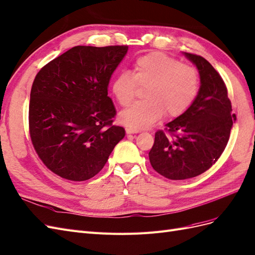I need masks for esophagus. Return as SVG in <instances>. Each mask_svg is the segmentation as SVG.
Wrapping results in <instances>:
<instances>
[{
	"label": "esophagus",
	"instance_id": "esophagus-1",
	"mask_svg": "<svg viewBox=\"0 0 255 255\" xmlns=\"http://www.w3.org/2000/svg\"><path fill=\"white\" fill-rule=\"evenodd\" d=\"M127 134H134V133H138V129H134V128H126Z\"/></svg>",
	"mask_w": 255,
	"mask_h": 255
}]
</instances>
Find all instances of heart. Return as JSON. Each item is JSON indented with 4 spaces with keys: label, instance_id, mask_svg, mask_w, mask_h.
Wrapping results in <instances>:
<instances>
[{
    "label": "heart",
    "instance_id": "b5f03b06",
    "mask_svg": "<svg viewBox=\"0 0 255 255\" xmlns=\"http://www.w3.org/2000/svg\"><path fill=\"white\" fill-rule=\"evenodd\" d=\"M139 87H144L143 98L122 112V124L141 129L152 126L165 113L166 117L176 118L186 113L195 102L200 78L197 69L159 51L138 57L131 72L118 74L111 84L117 102L127 108L134 101Z\"/></svg>",
    "mask_w": 255,
    "mask_h": 255
}]
</instances>
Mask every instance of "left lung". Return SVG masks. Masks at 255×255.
I'll return each mask as SVG.
<instances>
[{
	"label": "left lung",
	"instance_id": "8db88e82",
	"mask_svg": "<svg viewBox=\"0 0 255 255\" xmlns=\"http://www.w3.org/2000/svg\"><path fill=\"white\" fill-rule=\"evenodd\" d=\"M184 55L198 68V96L186 113L156 131L148 153L153 169L172 180L196 177L211 168L225 151L236 120L221 75L201 56Z\"/></svg>",
	"mask_w": 255,
	"mask_h": 255
}]
</instances>
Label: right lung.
<instances>
[{"label":"right lung","mask_w":255,"mask_h":255,"mask_svg":"<svg viewBox=\"0 0 255 255\" xmlns=\"http://www.w3.org/2000/svg\"><path fill=\"white\" fill-rule=\"evenodd\" d=\"M128 45L75 46L34 78L28 111L31 143L46 168L72 181L98 174L125 137L113 125L108 86Z\"/></svg>","instance_id":"add662e5"}]
</instances>
